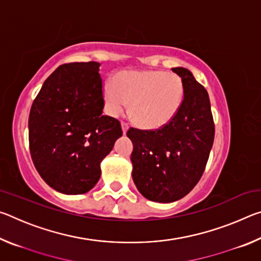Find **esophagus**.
I'll use <instances>...</instances> for the list:
<instances>
[{"mask_svg":"<svg viewBox=\"0 0 261 261\" xmlns=\"http://www.w3.org/2000/svg\"><path fill=\"white\" fill-rule=\"evenodd\" d=\"M122 130H123V134H126L127 132V129H129V124H127V123H125V122H122Z\"/></svg>","mask_w":261,"mask_h":261,"instance_id":"obj_1","label":"esophagus"}]
</instances>
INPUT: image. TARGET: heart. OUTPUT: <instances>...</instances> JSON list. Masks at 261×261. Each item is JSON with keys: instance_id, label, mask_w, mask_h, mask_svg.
Returning <instances> with one entry per match:
<instances>
[{"instance_id": "1", "label": "heart", "mask_w": 261, "mask_h": 261, "mask_svg": "<svg viewBox=\"0 0 261 261\" xmlns=\"http://www.w3.org/2000/svg\"><path fill=\"white\" fill-rule=\"evenodd\" d=\"M184 98L183 82L165 71H123L103 86V100L112 116H120L130 103V115L144 129H160L178 113Z\"/></svg>"}]
</instances>
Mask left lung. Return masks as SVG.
I'll list each match as a JSON object with an SVG mask.
<instances>
[{
    "instance_id": "1",
    "label": "left lung",
    "mask_w": 261,
    "mask_h": 261,
    "mask_svg": "<svg viewBox=\"0 0 261 261\" xmlns=\"http://www.w3.org/2000/svg\"><path fill=\"white\" fill-rule=\"evenodd\" d=\"M182 78L184 98L178 113L156 130L130 127L134 144L132 178L148 200L173 202L187 196L204 174L214 141L208 93L185 68H173Z\"/></svg>"
}]
</instances>
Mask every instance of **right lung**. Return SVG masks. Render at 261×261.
<instances>
[{"label": "right lung", "instance_id": "right-lung-1", "mask_svg": "<svg viewBox=\"0 0 261 261\" xmlns=\"http://www.w3.org/2000/svg\"><path fill=\"white\" fill-rule=\"evenodd\" d=\"M98 62L63 64L48 77L29 117L31 156L56 191L82 194L100 179V163L122 136L121 123L102 115Z\"/></svg>", "mask_w": 261, "mask_h": 261}]
</instances>
